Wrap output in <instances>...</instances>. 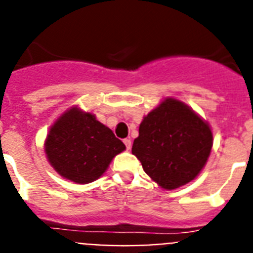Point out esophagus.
I'll list each match as a JSON object with an SVG mask.
<instances>
[{
  "mask_svg": "<svg viewBox=\"0 0 253 253\" xmlns=\"http://www.w3.org/2000/svg\"><path fill=\"white\" fill-rule=\"evenodd\" d=\"M124 142H125V145H126L127 150H129V149H131V140H129V139H125Z\"/></svg>",
  "mask_w": 253,
  "mask_h": 253,
  "instance_id": "1",
  "label": "esophagus"
}]
</instances>
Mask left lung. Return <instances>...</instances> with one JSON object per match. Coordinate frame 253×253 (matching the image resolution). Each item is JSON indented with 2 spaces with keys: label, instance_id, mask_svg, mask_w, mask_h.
Listing matches in <instances>:
<instances>
[{
  "label": "left lung",
  "instance_id": "1",
  "mask_svg": "<svg viewBox=\"0 0 253 253\" xmlns=\"http://www.w3.org/2000/svg\"><path fill=\"white\" fill-rule=\"evenodd\" d=\"M211 146L209 125L190 107L169 98L144 117L132 154L153 181L174 190L199 174Z\"/></svg>",
  "mask_w": 253,
  "mask_h": 253
}]
</instances>
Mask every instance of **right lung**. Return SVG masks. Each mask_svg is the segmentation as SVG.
<instances>
[{
  "mask_svg": "<svg viewBox=\"0 0 253 253\" xmlns=\"http://www.w3.org/2000/svg\"><path fill=\"white\" fill-rule=\"evenodd\" d=\"M125 149L112 129L78 108L62 114L45 140V154L52 167L62 177L81 184L99 178Z\"/></svg>",
  "mask_w": 253,
  "mask_h": 253,
  "instance_id": "right-lung-1",
  "label": "right lung"
}]
</instances>
